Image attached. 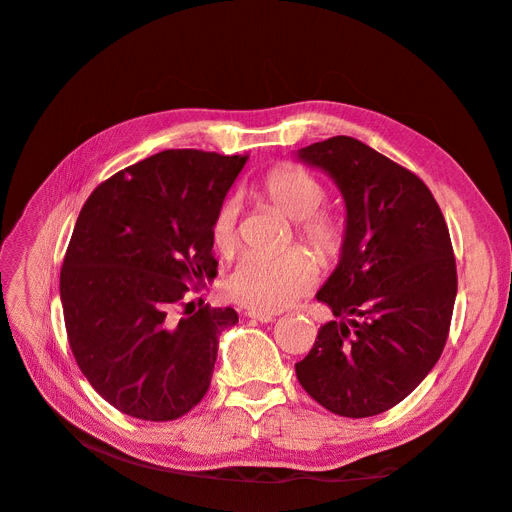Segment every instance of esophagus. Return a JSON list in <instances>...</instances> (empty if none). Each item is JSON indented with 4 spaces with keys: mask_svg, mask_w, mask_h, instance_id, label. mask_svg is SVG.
I'll list each match as a JSON object with an SVG mask.
<instances>
[{
    "mask_svg": "<svg viewBox=\"0 0 512 512\" xmlns=\"http://www.w3.org/2000/svg\"><path fill=\"white\" fill-rule=\"evenodd\" d=\"M245 316L247 318H252V320H258V322H273L275 320V314H265V312H245Z\"/></svg>",
    "mask_w": 512,
    "mask_h": 512,
    "instance_id": "34e87169",
    "label": "esophagus"
}]
</instances>
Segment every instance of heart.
<instances>
[{"label": "heart", "mask_w": 512, "mask_h": 512, "mask_svg": "<svg viewBox=\"0 0 512 512\" xmlns=\"http://www.w3.org/2000/svg\"><path fill=\"white\" fill-rule=\"evenodd\" d=\"M262 192L286 218L299 222V237L320 258H331L339 252L344 226L331 213H320L324 203V185L301 168H275L262 183ZM237 205L232 200L220 207L213 220V243L222 254L235 250ZM318 282L314 260L303 252H286L280 256H243L224 280V292L252 312H280L297 303Z\"/></svg>", "instance_id": "b5f03b06"}]
</instances>
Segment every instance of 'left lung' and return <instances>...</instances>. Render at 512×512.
Listing matches in <instances>:
<instances>
[{"instance_id": "left-lung-1", "label": "left lung", "mask_w": 512, "mask_h": 512, "mask_svg": "<svg viewBox=\"0 0 512 512\" xmlns=\"http://www.w3.org/2000/svg\"><path fill=\"white\" fill-rule=\"evenodd\" d=\"M342 192V254L316 299L335 320L294 365L320 406L348 418L391 410L444 350L457 269L444 215L427 185L352 136L297 151Z\"/></svg>"}]
</instances>
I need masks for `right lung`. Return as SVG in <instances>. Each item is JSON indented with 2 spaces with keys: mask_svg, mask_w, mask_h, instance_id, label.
<instances>
[{
  "mask_svg": "<svg viewBox=\"0 0 512 512\" xmlns=\"http://www.w3.org/2000/svg\"><path fill=\"white\" fill-rule=\"evenodd\" d=\"M247 156L166 149L91 192L59 277L76 363L119 412L175 421L205 397L232 307H175L218 275L213 220ZM194 303H188V307Z\"/></svg>",
  "mask_w": 512,
  "mask_h": 512,
  "instance_id": "obj_1",
  "label": "right lung"
}]
</instances>
